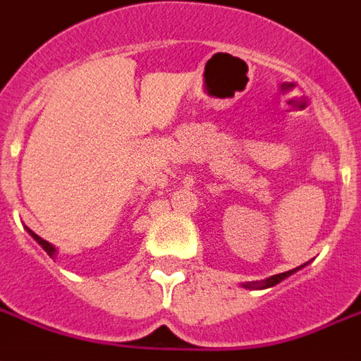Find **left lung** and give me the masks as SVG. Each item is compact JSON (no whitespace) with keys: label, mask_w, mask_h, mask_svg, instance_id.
I'll list each match as a JSON object with an SVG mask.
<instances>
[{"label":"left lung","mask_w":361,"mask_h":361,"mask_svg":"<svg viewBox=\"0 0 361 361\" xmlns=\"http://www.w3.org/2000/svg\"><path fill=\"white\" fill-rule=\"evenodd\" d=\"M308 262H305V264H300V267L293 268V270H287V272H281V274H274V276H270V278H267V280H261V281H247V283H243V287L245 289H268V287H274L278 286L280 281H283L286 278H289L291 274L299 272L300 268H305Z\"/></svg>","instance_id":"left-lung-1"}]
</instances>
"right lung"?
Listing matches in <instances>:
<instances>
[{
    "mask_svg": "<svg viewBox=\"0 0 361 361\" xmlns=\"http://www.w3.org/2000/svg\"><path fill=\"white\" fill-rule=\"evenodd\" d=\"M26 230H28V234L32 235V238H34V240H36V242L39 243V245H42L43 249H45V253H47L49 257H53V259H55V257H56V247H55V245H53V243L45 242V240H43V238H39V235H37L36 232H32V230H30L28 226H26Z\"/></svg>",
    "mask_w": 361,
    "mask_h": 361,
    "instance_id": "add662e5",
    "label": "right lung"
}]
</instances>
